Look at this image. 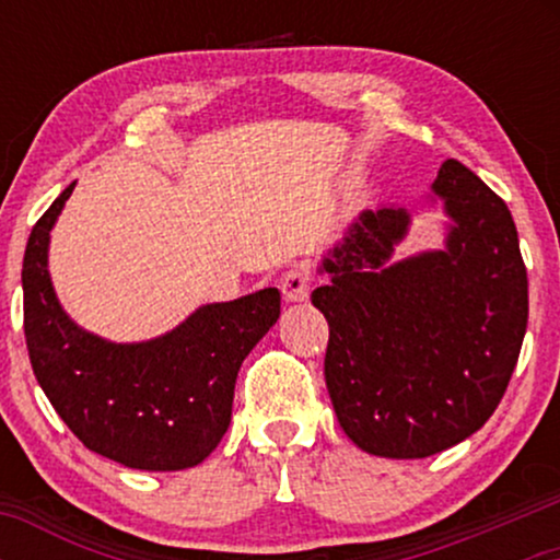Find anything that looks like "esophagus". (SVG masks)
Listing matches in <instances>:
<instances>
[{"instance_id": "1", "label": "esophagus", "mask_w": 560, "mask_h": 560, "mask_svg": "<svg viewBox=\"0 0 560 560\" xmlns=\"http://www.w3.org/2000/svg\"><path fill=\"white\" fill-rule=\"evenodd\" d=\"M311 270L303 265H295L290 267V270L282 275V295H285V301L290 303H298V301H305V298L311 295Z\"/></svg>"}]
</instances>
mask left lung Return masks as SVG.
I'll return each mask as SVG.
<instances>
[{"mask_svg":"<svg viewBox=\"0 0 560 560\" xmlns=\"http://www.w3.org/2000/svg\"><path fill=\"white\" fill-rule=\"evenodd\" d=\"M446 249L389 262L410 213L364 211L324 257L326 387L343 433L387 458L446 451L492 418L527 328V270L508 203L458 160L433 180Z\"/></svg>","mask_w":560,"mask_h":560,"instance_id":"obj_1","label":"left lung"}]
</instances>
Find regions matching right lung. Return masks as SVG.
Listing matches in <instances>:
<instances>
[{"mask_svg":"<svg viewBox=\"0 0 560 560\" xmlns=\"http://www.w3.org/2000/svg\"><path fill=\"white\" fill-rule=\"evenodd\" d=\"M71 183L37 219L22 262L25 341L43 393L94 454L142 471L201 464L232 420L236 372L280 316L278 288L201 305L171 334L112 343L60 308L48 242Z\"/></svg>","mask_w":560,"mask_h":560,"instance_id":"right-lung-1","label":"right lung"}]
</instances>
